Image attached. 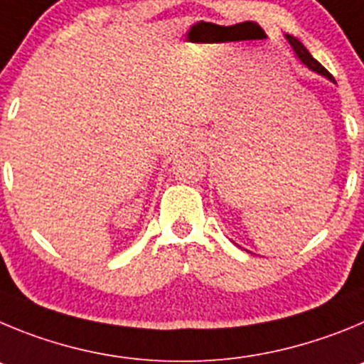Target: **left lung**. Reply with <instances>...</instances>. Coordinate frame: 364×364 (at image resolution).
I'll return each mask as SVG.
<instances>
[{
    "mask_svg": "<svg viewBox=\"0 0 364 364\" xmlns=\"http://www.w3.org/2000/svg\"><path fill=\"white\" fill-rule=\"evenodd\" d=\"M287 39H288V43L292 45L294 52H296V54H297V58H299V60H301V63H304V65H306V67L310 68V70L317 72V74H321V76L328 77L330 81H336V80H333L332 74H330V72L326 70V68L323 67V65H321L319 61L314 60L312 54H310V52L306 50V47H304L303 43H301L299 39L294 38V36H288V34H287Z\"/></svg>",
    "mask_w": 364,
    "mask_h": 364,
    "instance_id": "obj_1",
    "label": "left lung"
}]
</instances>
